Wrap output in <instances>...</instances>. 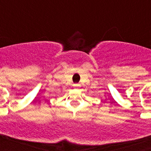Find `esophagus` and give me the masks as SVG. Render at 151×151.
<instances>
[{"label": "esophagus", "instance_id": "obj_1", "mask_svg": "<svg viewBox=\"0 0 151 151\" xmlns=\"http://www.w3.org/2000/svg\"><path fill=\"white\" fill-rule=\"evenodd\" d=\"M73 86H74V87H76V88H78V87H80V84H74V85H73Z\"/></svg>", "mask_w": 151, "mask_h": 151}]
</instances>
